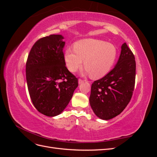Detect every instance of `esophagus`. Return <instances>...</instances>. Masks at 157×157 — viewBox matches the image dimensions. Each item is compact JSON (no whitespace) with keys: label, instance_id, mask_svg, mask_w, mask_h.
<instances>
[{"label":"esophagus","instance_id":"34e87169","mask_svg":"<svg viewBox=\"0 0 157 157\" xmlns=\"http://www.w3.org/2000/svg\"><path fill=\"white\" fill-rule=\"evenodd\" d=\"M84 80H82V79H81V78H79V79H78V83H79V84L84 83Z\"/></svg>","mask_w":157,"mask_h":157}]
</instances>
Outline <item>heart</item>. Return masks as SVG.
I'll return each mask as SVG.
<instances>
[{
  "label": "heart",
  "mask_w": 157,
  "mask_h": 157,
  "mask_svg": "<svg viewBox=\"0 0 157 157\" xmlns=\"http://www.w3.org/2000/svg\"><path fill=\"white\" fill-rule=\"evenodd\" d=\"M117 50L112 44L96 39H84L68 47L65 52V61L68 69L76 72L84 67L93 78L106 75L115 63Z\"/></svg>",
  "instance_id": "heart-1"
}]
</instances>
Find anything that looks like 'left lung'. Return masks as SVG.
<instances>
[{"instance_id":"8db88e82","label":"left lung","mask_w":157,"mask_h":157,"mask_svg":"<svg viewBox=\"0 0 157 157\" xmlns=\"http://www.w3.org/2000/svg\"><path fill=\"white\" fill-rule=\"evenodd\" d=\"M115 67L92 84L90 103L96 115L109 120L121 114L132 98L135 86V57L126 43Z\"/></svg>"}]
</instances>
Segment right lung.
I'll return each mask as SVG.
<instances>
[{
  "instance_id": "1",
  "label": "right lung",
  "mask_w": 157,
  "mask_h": 157,
  "mask_svg": "<svg viewBox=\"0 0 157 157\" xmlns=\"http://www.w3.org/2000/svg\"><path fill=\"white\" fill-rule=\"evenodd\" d=\"M60 35H50L38 40L31 48L26 62V80L33 104L48 117L62 112L78 86V78L65 66Z\"/></svg>"
}]
</instances>
